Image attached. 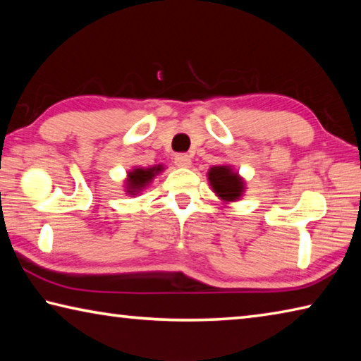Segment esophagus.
<instances>
[{"label": "esophagus", "mask_w": 361, "mask_h": 361, "mask_svg": "<svg viewBox=\"0 0 361 361\" xmlns=\"http://www.w3.org/2000/svg\"><path fill=\"white\" fill-rule=\"evenodd\" d=\"M175 164L178 167H189L191 166V157H189L188 154H183L181 152V154L175 156Z\"/></svg>", "instance_id": "obj_1"}]
</instances>
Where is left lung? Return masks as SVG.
<instances>
[{
    "instance_id": "8db88e82",
    "label": "left lung",
    "mask_w": 361,
    "mask_h": 361,
    "mask_svg": "<svg viewBox=\"0 0 361 361\" xmlns=\"http://www.w3.org/2000/svg\"><path fill=\"white\" fill-rule=\"evenodd\" d=\"M209 180L219 197L224 200H235L243 191V181L229 167H212Z\"/></svg>"
}]
</instances>
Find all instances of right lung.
<instances>
[{
    "mask_svg": "<svg viewBox=\"0 0 361 361\" xmlns=\"http://www.w3.org/2000/svg\"><path fill=\"white\" fill-rule=\"evenodd\" d=\"M162 167L157 166V167H152V169H135L133 172L129 173V180H127V189L130 192L135 195L140 189L146 186V183H149L152 180V176H154L157 172H161Z\"/></svg>",
    "mask_w": 361,
    "mask_h": 361,
    "instance_id": "1",
    "label": "right lung"
}]
</instances>
